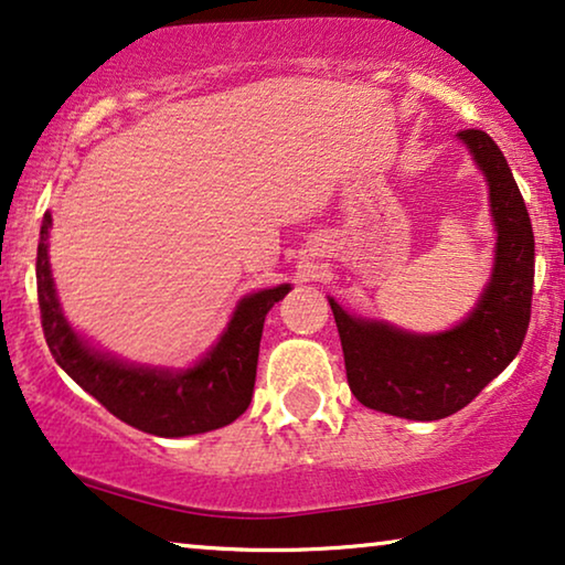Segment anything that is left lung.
I'll list each match as a JSON object with an SVG mask.
<instances>
[{
  "instance_id": "left-lung-1",
  "label": "left lung",
  "mask_w": 565,
  "mask_h": 565,
  "mask_svg": "<svg viewBox=\"0 0 565 565\" xmlns=\"http://www.w3.org/2000/svg\"><path fill=\"white\" fill-rule=\"evenodd\" d=\"M458 138L489 181L497 256L479 305L452 330L417 335L361 320L330 299L351 392L363 407L404 419H443L473 402L520 353L530 324L535 237L507 158L483 130Z\"/></svg>"
}]
</instances>
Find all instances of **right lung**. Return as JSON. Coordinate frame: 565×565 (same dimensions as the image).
Here are the masks:
<instances>
[{"label": "right lung", "mask_w": 565, "mask_h": 565, "mask_svg": "<svg viewBox=\"0 0 565 565\" xmlns=\"http://www.w3.org/2000/svg\"><path fill=\"white\" fill-rule=\"evenodd\" d=\"M51 222V214H45L35 266L43 335L55 363L84 392H89L117 419L158 438H184L217 430L248 409L256 386L266 315L289 294V284L241 299L217 345L192 369L169 371L127 365L86 345L63 317L47 264Z\"/></svg>", "instance_id": "1"}]
</instances>
